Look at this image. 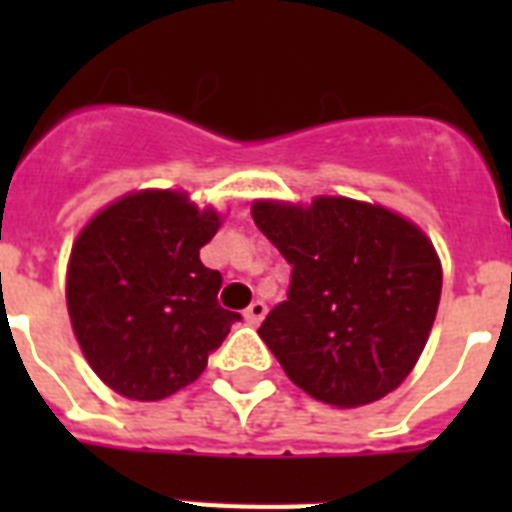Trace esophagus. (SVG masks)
Segmentation results:
<instances>
[{
    "instance_id": "esophagus-1",
    "label": "esophagus",
    "mask_w": 512,
    "mask_h": 512,
    "mask_svg": "<svg viewBox=\"0 0 512 512\" xmlns=\"http://www.w3.org/2000/svg\"><path fill=\"white\" fill-rule=\"evenodd\" d=\"M265 311H268V308H265L263 300H255V303L249 305L247 311H244V319H247V324H252V327H257V324L263 321Z\"/></svg>"
}]
</instances>
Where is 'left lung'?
Instances as JSON below:
<instances>
[{"instance_id":"1","label":"left lung","mask_w":512,"mask_h":512,"mask_svg":"<svg viewBox=\"0 0 512 512\" xmlns=\"http://www.w3.org/2000/svg\"><path fill=\"white\" fill-rule=\"evenodd\" d=\"M252 217L292 265L287 300L257 329L289 380L340 409L396 390L441 300L428 236L390 209L340 196L308 209L257 201Z\"/></svg>"}]
</instances>
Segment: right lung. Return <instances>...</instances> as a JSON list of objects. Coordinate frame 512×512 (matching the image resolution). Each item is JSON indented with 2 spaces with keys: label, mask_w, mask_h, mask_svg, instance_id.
<instances>
[{
  "label": "right lung",
  "mask_w": 512,
  "mask_h": 512,
  "mask_svg": "<svg viewBox=\"0 0 512 512\" xmlns=\"http://www.w3.org/2000/svg\"><path fill=\"white\" fill-rule=\"evenodd\" d=\"M220 228L185 193L140 191L87 223L68 263V316L100 380L135 401L177 393L241 321L217 303L220 271L199 249Z\"/></svg>",
  "instance_id": "add662e5"
}]
</instances>
